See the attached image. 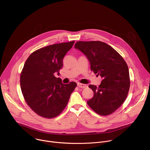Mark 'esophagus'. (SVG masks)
Here are the masks:
<instances>
[{
	"label": "esophagus",
	"instance_id": "obj_1",
	"mask_svg": "<svg viewBox=\"0 0 150 150\" xmlns=\"http://www.w3.org/2000/svg\"><path fill=\"white\" fill-rule=\"evenodd\" d=\"M77 86H78V87H79V88H86V87H87V85L83 84H81V83H78Z\"/></svg>",
	"mask_w": 150,
	"mask_h": 150
}]
</instances>
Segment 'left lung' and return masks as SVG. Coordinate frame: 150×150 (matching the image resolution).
<instances>
[{
    "mask_svg": "<svg viewBox=\"0 0 150 150\" xmlns=\"http://www.w3.org/2000/svg\"><path fill=\"white\" fill-rule=\"evenodd\" d=\"M75 48L87 56L91 71L103 79L99 87L88 86L94 95L87 105L100 115H110L128 94L130 81L126 62L116 50L101 41H78Z\"/></svg>",
    "mask_w": 150,
    "mask_h": 150,
    "instance_id": "left-lung-1",
    "label": "left lung"
}]
</instances>
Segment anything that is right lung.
<instances>
[{"label":"right lung","instance_id":"right-lung-1","mask_svg":"<svg viewBox=\"0 0 150 150\" xmlns=\"http://www.w3.org/2000/svg\"><path fill=\"white\" fill-rule=\"evenodd\" d=\"M75 40L53 44L33 52L26 60L20 74L24 99L38 115L52 118L66 108L76 83L64 84L54 76L63 67V59Z\"/></svg>","mask_w":150,"mask_h":150}]
</instances>
